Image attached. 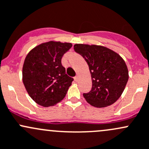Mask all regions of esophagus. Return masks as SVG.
Wrapping results in <instances>:
<instances>
[{"label": "esophagus", "instance_id": "34e87169", "mask_svg": "<svg viewBox=\"0 0 149 149\" xmlns=\"http://www.w3.org/2000/svg\"><path fill=\"white\" fill-rule=\"evenodd\" d=\"M74 80L76 81V82H77V81L78 80V76H77H77H75V77H74Z\"/></svg>", "mask_w": 149, "mask_h": 149}]
</instances>
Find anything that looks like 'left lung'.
<instances>
[{
    "instance_id": "obj_1",
    "label": "left lung",
    "mask_w": 149,
    "mask_h": 149,
    "mask_svg": "<svg viewBox=\"0 0 149 149\" xmlns=\"http://www.w3.org/2000/svg\"><path fill=\"white\" fill-rule=\"evenodd\" d=\"M74 49L85 59L91 74V90L83 93L87 102L97 108L116 102L128 80V68L120 55L102 46L77 44Z\"/></svg>"
}]
</instances>
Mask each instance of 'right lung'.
I'll use <instances>...</instances> for the list:
<instances>
[{
  "instance_id": "obj_1",
  "label": "right lung",
  "mask_w": 149,
  "mask_h": 149,
  "mask_svg": "<svg viewBox=\"0 0 149 149\" xmlns=\"http://www.w3.org/2000/svg\"><path fill=\"white\" fill-rule=\"evenodd\" d=\"M72 47L70 43L49 41L27 54L23 67V82L29 96L41 106H52L62 101L74 80L66 74L61 62Z\"/></svg>"
}]
</instances>
